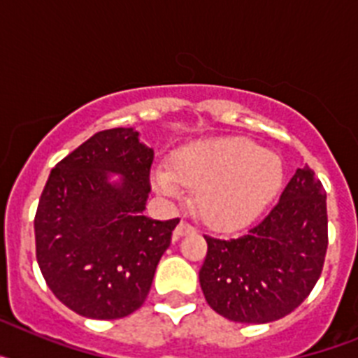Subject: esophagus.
<instances>
[{"label":"esophagus","mask_w":358,"mask_h":358,"mask_svg":"<svg viewBox=\"0 0 358 358\" xmlns=\"http://www.w3.org/2000/svg\"><path fill=\"white\" fill-rule=\"evenodd\" d=\"M192 233H195V227L188 222H181L173 231V238H181V236L192 235Z\"/></svg>","instance_id":"34e87169"}]
</instances>
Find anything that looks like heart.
<instances>
[{
    "label": "heart",
    "instance_id": "heart-1",
    "mask_svg": "<svg viewBox=\"0 0 358 358\" xmlns=\"http://www.w3.org/2000/svg\"><path fill=\"white\" fill-rule=\"evenodd\" d=\"M281 159L240 136L211 138L185 145L156 166L152 182L161 194L179 197L182 186L195 188L197 213L215 229L231 231L252 222L283 185Z\"/></svg>",
    "mask_w": 358,
    "mask_h": 358
}]
</instances>
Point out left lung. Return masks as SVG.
I'll list each match as a JSON object with an SVG mask.
<instances>
[{"mask_svg":"<svg viewBox=\"0 0 358 358\" xmlns=\"http://www.w3.org/2000/svg\"><path fill=\"white\" fill-rule=\"evenodd\" d=\"M199 281L208 305L235 322L278 321L305 301L328 248L327 194L314 170L297 169L280 202L238 236H204Z\"/></svg>","mask_w":358,"mask_h":358,"instance_id":"left-lung-1","label":"left lung"}]
</instances>
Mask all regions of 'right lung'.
I'll use <instances>...</instances> for the list:
<instances>
[{
	"label": "right lung",
	"instance_id": "obj_1",
	"mask_svg": "<svg viewBox=\"0 0 358 358\" xmlns=\"http://www.w3.org/2000/svg\"><path fill=\"white\" fill-rule=\"evenodd\" d=\"M138 136L96 132L55 164L41 194L37 264L57 299L84 317L110 321L140 308L179 224L143 213L154 150ZM109 173L122 181L109 183Z\"/></svg>",
	"mask_w": 358,
	"mask_h": 358
}]
</instances>
